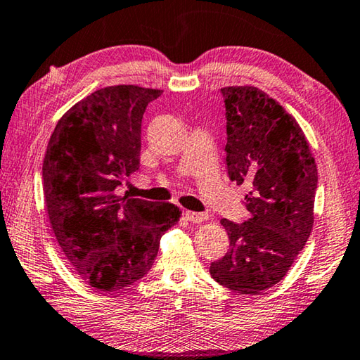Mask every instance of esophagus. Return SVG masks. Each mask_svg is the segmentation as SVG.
<instances>
[{"label":"esophagus","mask_w":360,"mask_h":360,"mask_svg":"<svg viewBox=\"0 0 360 360\" xmlns=\"http://www.w3.org/2000/svg\"><path fill=\"white\" fill-rule=\"evenodd\" d=\"M186 217H187L191 222H193V224H200V222H205L206 219H208V214H205V212L186 211Z\"/></svg>","instance_id":"esophagus-1"}]
</instances>
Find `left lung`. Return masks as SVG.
I'll return each mask as SVG.
<instances>
[{"label":"left lung","mask_w":360,"mask_h":360,"mask_svg":"<svg viewBox=\"0 0 360 360\" xmlns=\"http://www.w3.org/2000/svg\"><path fill=\"white\" fill-rule=\"evenodd\" d=\"M227 119L230 181L251 187L248 217L222 219L230 249L212 262V279L240 294L281 281L313 229L318 168L297 120L252 85L221 89Z\"/></svg>","instance_id":"1"}]
</instances>
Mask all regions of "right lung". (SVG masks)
<instances>
[{
    "instance_id": "add662e5",
    "label": "right lung",
    "mask_w": 360,
    "mask_h": 360,
    "mask_svg": "<svg viewBox=\"0 0 360 360\" xmlns=\"http://www.w3.org/2000/svg\"><path fill=\"white\" fill-rule=\"evenodd\" d=\"M162 90L100 89L58 120L42 163L46 210L60 248L92 288L112 292L148 275L160 238L179 221L173 203L117 197L139 169L141 122Z\"/></svg>"
}]
</instances>
